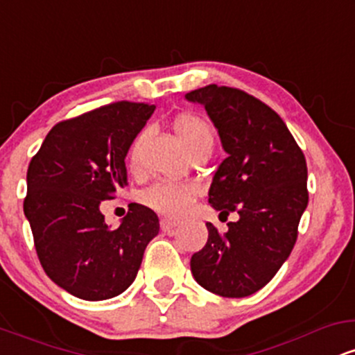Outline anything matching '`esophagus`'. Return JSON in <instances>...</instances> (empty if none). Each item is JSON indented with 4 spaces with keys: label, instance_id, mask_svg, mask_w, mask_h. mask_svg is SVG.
Returning <instances> with one entry per match:
<instances>
[{
    "label": "esophagus",
    "instance_id": "34e87169",
    "mask_svg": "<svg viewBox=\"0 0 355 355\" xmlns=\"http://www.w3.org/2000/svg\"><path fill=\"white\" fill-rule=\"evenodd\" d=\"M160 227L164 232H172L173 229H177L178 222L177 220H170V218H162L160 220Z\"/></svg>",
    "mask_w": 355,
    "mask_h": 355
}]
</instances>
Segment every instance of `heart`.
<instances>
[{"label": "heart", "instance_id": "heart-1", "mask_svg": "<svg viewBox=\"0 0 355 355\" xmlns=\"http://www.w3.org/2000/svg\"><path fill=\"white\" fill-rule=\"evenodd\" d=\"M173 130L190 155L197 152H211L214 148V130L202 116L193 113H182L175 118ZM148 128L141 130L133 138L128 150V165L132 170L140 166L141 146ZM198 195V185L193 182H157L140 193V202L146 209L166 217H180L185 214Z\"/></svg>", "mask_w": 355, "mask_h": 355}]
</instances>
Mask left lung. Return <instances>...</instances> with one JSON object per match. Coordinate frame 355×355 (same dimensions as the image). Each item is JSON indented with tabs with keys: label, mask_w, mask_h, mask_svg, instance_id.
Returning <instances> with one entry per match:
<instances>
[{
	"label": "left lung",
	"mask_w": 355,
	"mask_h": 355,
	"mask_svg": "<svg viewBox=\"0 0 355 355\" xmlns=\"http://www.w3.org/2000/svg\"><path fill=\"white\" fill-rule=\"evenodd\" d=\"M187 100L205 107L229 153L209 202L220 217H240L225 234L207 223L209 240L191 255V274L214 294L247 297L274 279L297 242L309 203L304 152L277 112L243 89L209 85Z\"/></svg>",
	"instance_id": "left-lung-1"
}]
</instances>
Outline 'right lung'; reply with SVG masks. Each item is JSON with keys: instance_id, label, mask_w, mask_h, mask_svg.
<instances>
[{"instance_id": "add662e5", "label": "right lung", "mask_w": 355, "mask_h": 355, "mask_svg": "<svg viewBox=\"0 0 355 355\" xmlns=\"http://www.w3.org/2000/svg\"><path fill=\"white\" fill-rule=\"evenodd\" d=\"M155 105L115 101L50 130L28 166L23 210L46 275L83 300L112 299L132 285L160 230L153 210L130 203L115 230L100 203L128 185L125 157Z\"/></svg>"}]
</instances>
